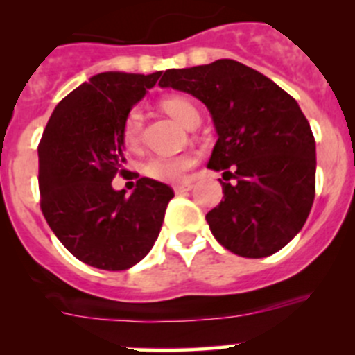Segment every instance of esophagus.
<instances>
[{"label": "esophagus", "instance_id": "obj_1", "mask_svg": "<svg viewBox=\"0 0 355 355\" xmlns=\"http://www.w3.org/2000/svg\"><path fill=\"white\" fill-rule=\"evenodd\" d=\"M192 189V184H189V182H184V184H177L173 185V191L177 192V194H185V192H189Z\"/></svg>", "mask_w": 355, "mask_h": 355}]
</instances>
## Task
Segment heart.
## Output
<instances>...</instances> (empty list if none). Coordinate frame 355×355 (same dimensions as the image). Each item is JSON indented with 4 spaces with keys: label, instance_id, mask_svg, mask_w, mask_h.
<instances>
[{
    "label": "heart",
    "instance_id": "b5f03b06",
    "mask_svg": "<svg viewBox=\"0 0 355 355\" xmlns=\"http://www.w3.org/2000/svg\"><path fill=\"white\" fill-rule=\"evenodd\" d=\"M161 106L170 116H173L184 127L191 128L194 123H199V110L192 101L184 96H166L161 101ZM142 134V113L137 108L128 111L123 121V142L127 148L135 149L141 142ZM196 164V156L189 153L182 155H157L149 157L142 166L146 177L153 180L175 184L184 178L185 171L191 170Z\"/></svg>",
    "mask_w": 355,
    "mask_h": 355
}]
</instances>
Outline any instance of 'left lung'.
Listing matches in <instances>:
<instances>
[{"instance_id":"obj_1","label":"left lung","mask_w":355,"mask_h":355,"mask_svg":"<svg viewBox=\"0 0 355 355\" xmlns=\"http://www.w3.org/2000/svg\"><path fill=\"white\" fill-rule=\"evenodd\" d=\"M161 87L206 105L218 141L207 168L223 171V200L206 214L218 242L242 257H266L295 237L316 191V142L292 96L235 60L171 68Z\"/></svg>"}]
</instances>
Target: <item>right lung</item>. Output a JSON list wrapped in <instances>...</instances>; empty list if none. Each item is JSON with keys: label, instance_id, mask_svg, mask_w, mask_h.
Segmentation results:
<instances>
[{"label": "right lung", "instance_id": "obj_1", "mask_svg": "<svg viewBox=\"0 0 355 355\" xmlns=\"http://www.w3.org/2000/svg\"><path fill=\"white\" fill-rule=\"evenodd\" d=\"M161 73L94 75L58 103L39 142L42 214L58 241L89 266L121 271L144 259L175 196L148 177L139 178L130 196L111 185L125 171V116Z\"/></svg>", "mask_w": 355, "mask_h": 355}]
</instances>
